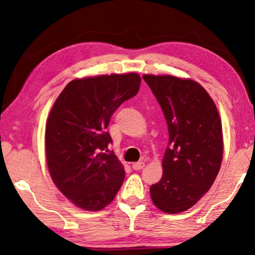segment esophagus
<instances>
[{"label": "esophagus", "mask_w": 255, "mask_h": 255, "mask_svg": "<svg viewBox=\"0 0 255 255\" xmlns=\"http://www.w3.org/2000/svg\"><path fill=\"white\" fill-rule=\"evenodd\" d=\"M144 166H145V163L144 162H136V163H132V165H131L132 169L136 170V171L141 170Z\"/></svg>", "instance_id": "esophagus-1"}]
</instances>
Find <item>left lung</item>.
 I'll use <instances>...</instances> for the list:
<instances>
[{"mask_svg": "<svg viewBox=\"0 0 255 255\" xmlns=\"http://www.w3.org/2000/svg\"><path fill=\"white\" fill-rule=\"evenodd\" d=\"M161 106L169 129L162 159L163 175L150 187L159 210L179 214L199 201L211 188L223 159V128L215 102L191 79L144 74Z\"/></svg>", "mask_w": 255, "mask_h": 255, "instance_id": "1", "label": "left lung"}]
</instances>
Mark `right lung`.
I'll return each mask as SVG.
<instances>
[{
    "mask_svg": "<svg viewBox=\"0 0 255 255\" xmlns=\"http://www.w3.org/2000/svg\"><path fill=\"white\" fill-rule=\"evenodd\" d=\"M141 79L137 73L88 76L68 83L46 122L45 148L49 174L72 204L99 211L114 201L125 170L114 153L106 129L116 109L135 97Z\"/></svg>",
    "mask_w": 255,
    "mask_h": 255,
    "instance_id": "add662e5",
    "label": "right lung"
}]
</instances>
